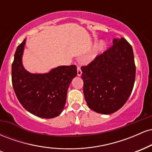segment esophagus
I'll return each instance as SVG.
<instances>
[{
    "instance_id": "1",
    "label": "esophagus",
    "mask_w": 152,
    "mask_h": 152,
    "mask_svg": "<svg viewBox=\"0 0 152 152\" xmlns=\"http://www.w3.org/2000/svg\"><path fill=\"white\" fill-rule=\"evenodd\" d=\"M81 74H82V71H81V67H80L78 65H77V75L78 76H81Z\"/></svg>"
}]
</instances>
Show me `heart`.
<instances>
[{
    "label": "heart",
    "mask_w": 152,
    "mask_h": 152,
    "mask_svg": "<svg viewBox=\"0 0 152 152\" xmlns=\"http://www.w3.org/2000/svg\"><path fill=\"white\" fill-rule=\"evenodd\" d=\"M104 47H105V43H104V41H99V42L96 44V46H94V54H97L100 53V52L104 49Z\"/></svg>",
    "instance_id": "heart-1"
}]
</instances>
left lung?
<instances>
[{
    "label": "left lung",
    "mask_w": 152,
    "mask_h": 152,
    "mask_svg": "<svg viewBox=\"0 0 152 152\" xmlns=\"http://www.w3.org/2000/svg\"><path fill=\"white\" fill-rule=\"evenodd\" d=\"M81 69L83 94L91 109L110 114L124 105L136 76L133 49L125 38H114L112 46Z\"/></svg>",
    "instance_id": "obj_1"
}]
</instances>
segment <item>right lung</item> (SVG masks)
Segmentation results:
<instances>
[{
    "mask_svg": "<svg viewBox=\"0 0 152 152\" xmlns=\"http://www.w3.org/2000/svg\"><path fill=\"white\" fill-rule=\"evenodd\" d=\"M26 39L15 50L12 64V84L23 108L38 117L51 118L62 112L68 88L77 75L75 65L58 66L48 74H31L23 68L22 55Z\"/></svg>",
    "mask_w": 152,
    "mask_h": 152,
    "instance_id": "1",
    "label": "right lung"
}]
</instances>
